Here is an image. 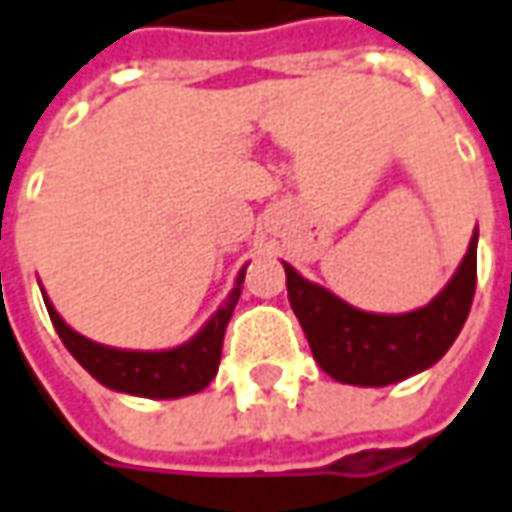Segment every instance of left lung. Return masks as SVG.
<instances>
[{
    "label": "left lung",
    "instance_id": "left-lung-1",
    "mask_svg": "<svg viewBox=\"0 0 512 512\" xmlns=\"http://www.w3.org/2000/svg\"><path fill=\"white\" fill-rule=\"evenodd\" d=\"M476 243L479 229L473 232L467 255L448 286L428 306L405 314L354 309L334 291L311 283L294 266L283 263L291 309L306 331L320 368L345 385L382 388L414 377L442 360L465 326L473 303Z\"/></svg>",
    "mask_w": 512,
    "mask_h": 512
}]
</instances>
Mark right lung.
<instances>
[{"instance_id": "add662e5", "label": "right lung", "mask_w": 512, "mask_h": 512, "mask_svg": "<svg viewBox=\"0 0 512 512\" xmlns=\"http://www.w3.org/2000/svg\"><path fill=\"white\" fill-rule=\"evenodd\" d=\"M243 277H246V269H240L235 289L229 291V297L223 300L221 309L206 320V326L189 343L178 345V348H167V351H127V348H110V345L93 343V340H87L84 334L73 331L64 323L62 314L53 309V303L47 300V294L45 306L53 326L59 331V337H62L64 348L104 388L121 391V394H133V397L178 399L203 391L218 374L223 334H226V326L232 320V311L238 306Z\"/></svg>"}]
</instances>
